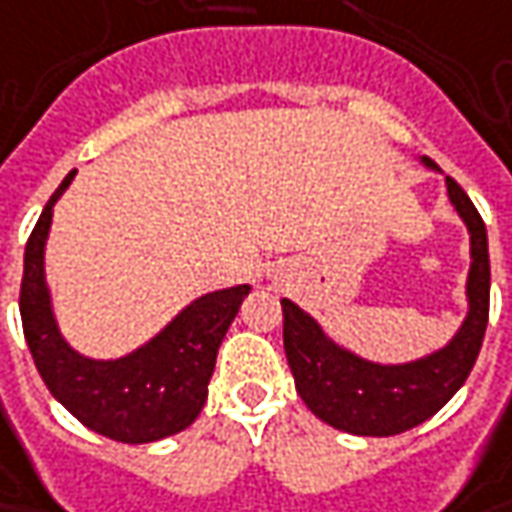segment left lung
<instances>
[{"label":"left lung","mask_w":512,"mask_h":512,"mask_svg":"<svg viewBox=\"0 0 512 512\" xmlns=\"http://www.w3.org/2000/svg\"><path fill=\"white\" fill-rule=\"evenodd\" d=\"M433 167V161L425 158ZM436 169V167H433ZM450 203L470 232L467 311L459 334L442 351L405 365H377L334 345L323 328L291 300L283 306V348L297 394L331 428L357 436H394L431 419L470 377L485 340L490 311V255L482 215L467 192L448 178Z\"/></svg>","instance_id":"obj_1"}]
</instances>
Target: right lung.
Returning a JSON list of instances; mask_svg holds the SVG:
<instances>
[{
  "instance_id": "1",
  "label": "right lung",
  "mask_w": 512,
  "mask_h": 512,
  "mask_svg": "<svg viewBox=\"0 0 512 512\" xmlns=\"http://www.w3.org/2000/svg\"><path fill=\"white\" fill-rule=\"evenodd\" d=\"M76 169L50 195L25 246L19 289L22 328L33 362L70 414L115 442H155L184 431L201 414L218 348L249 286L212 291L186 306L155 340L121 360H87L64 343L45 286V240L53 203Z\"/></svg>"
}]
</instances>
